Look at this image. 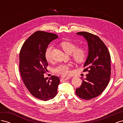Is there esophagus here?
Here are the masks:
<instances>
[{
	"label": "esophagus",
	"instance_id": "1",
	"mask_svg": "<svg viewBox=\"0 0 123 123\" xmlns=\"http://www.w3.org/2000/svg\"><path fill=\"white\" fill-rule=\"evenodd\" d=\"M61 79L62 80H69L70 79H71V77H70V76H62Z\"/></svg>",
	"mask_w": 123,
	"mask_h": 123
}]
</instances>
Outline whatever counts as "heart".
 I'll return each instance as SVG.
<instances>
[{
	"label": "heart",
	"mask_w": 123,
	"mask_h": 123,
	"mask_svg": "<svg viewBox=\"0 0 123 123\" xmlns=\"http://www.w3.org/2000/svg\"><path fill=\"white\" fill-rule=\"evenodd\" d=\"M62 49L66 53L71 54L73 59L76 62L81 63L85 61L87 58V51L84 48L77 47L76 44L70 42H63L61 43ZM52 47H48L45 52V57L48 62L51 61V52ZM70 64H61L53 69L54 72L62 75H67L70 72Z\"/></svg>",
	"instance_id": "1"
}]
</instances>
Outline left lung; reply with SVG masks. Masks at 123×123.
<instances>
[{"label": "left lung", "mask_w": 123, "mask_h": 123, "mask_svg": "<svg viewBox=\"0 0 123 123\" xmlns=\"http://www.w3.org/2000/svg\"><path fill=\"white\" fill-rule=\"evenodd\" d=\"M88 42L89 54L84 71H88L76 94L89 100L99 95L108 85L111 74V57L108 48L98 36L87 32H77Z\"/></svg>", "instance_id": "8db88e82"}]
</instances>
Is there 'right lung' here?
<instances>
[{"instance_id":"right-lung-1","label":"right lung","mask_w":123,"mask_h":123,"mask_svg":"<svg viewBox=\"0 0 123 123\" xmlns=\"http://www.w3.org/2000/svg\"><path fill=\"white\" fill-rule=\"evenodd\" d=\"M56 34L42 31L33 33L26 40L19 53V69L24 84L35 98L43 100L52 99L57 93L60 83L58 76L44 78L48 66L45 52Z\"/></svg>"}]
</instances>
